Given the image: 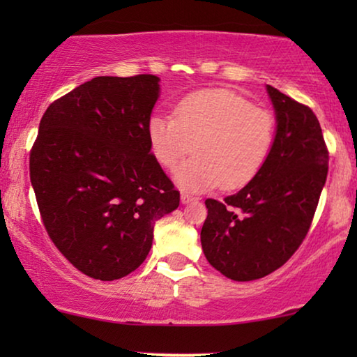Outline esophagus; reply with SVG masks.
Segmentation results:
<instances>
[{
    "instance_id": "esophagus-1",
    "label": "esophagus",
    "mask_w": 357,
    "mask_h": 357,
    "mask_svg": "<svg viewBox=\"0 0 357 357\" xmlns=\"http://www.w3.org/2000/svg\"><path fill=\"white\" fill-rule=\"evenodd\" d=\"M180 199H182V203L183 204H188V203H192V202H195V198L193 195H190V193H185V192H182V195H180Z\"/></svg>"
}]
</instances>
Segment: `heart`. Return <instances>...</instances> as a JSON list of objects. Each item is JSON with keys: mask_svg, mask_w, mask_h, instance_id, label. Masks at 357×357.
Instances as JSON below:
<instances>
[{"mask_svg": "<svg viewBox=\"0 0 357 357\" xmlns=\"http://www.w3.org/2000/svg\"><path fill=\"white\" fill-rule=\"evenodd\" d=\"M151 153L165 169H174L192 151V159L175 170L180 188L203 193L221 185H247L265 165L275 139V119L245 97L227 89L193 92L172 110V119L151 116Z\"/></svg>", "mask_w": 357, "mask_h": 357, "instance_id": "1", "label": "heart"}]
</instances>
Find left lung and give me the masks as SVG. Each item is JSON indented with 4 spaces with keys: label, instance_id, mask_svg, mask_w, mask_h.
<instances>
[{
    "label": "left lung",
    "instance_id": "8db88e82",
    "mask_svg": "<svg viewBox=\"0 0 357 357\" xmlns=\"http://www.w3.org/2000/svg\"><path fill=\"white\" fill-rule=\"evenodd\" d=\"M276 133L265 165L236 195L206 199L202 247L211 266L234 281H253L284 265L304 241L328 174L319 120L266 86Z\"/></svg>",
    "mask_w": 357,
    "mask_h": 357
}]
</instances>
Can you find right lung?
I'll use <instances>...</instances> for the list:
<instances>
[{
  "label": "right lung",
  "mask_w": 357,
  "mask_h": 357,
  "mask_svg": "<svg viewBox=\"0 0 357 357\" xmlns=\"http://www.w3.org/2000/svg\"><path fill=\"white\" fill-rule=\"evenodd\" d=\"M159 77L97 76L53 102L31 151V182L48 236L100 281L146 260L154 224L180 193L151 154L148 123Z\"/></svg>",
  "instance_id": "add662e5"
}]
</instances>
